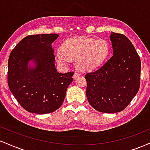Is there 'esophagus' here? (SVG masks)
Wrapping results in <instances>:
<instances>
[{"label": "esophagus", "mask_w": 150, "mask_h": 150, "mask_svg": "<svg viewBox=\"0 0 150 150\" xmlns=\"http://www.w3.org/2000/svg\"><path fill=\"white\" fill-rule=\"evenodd\" d=\"M79 76H80V75H79V73H74V75H73V78L75 79V78H77V77H79Z\"/></svg>", "instance_id": "obj_1"}]
</instances>
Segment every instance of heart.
Returning <instances> with one entry per match:
<instances>
[{"label":"heart","instance_id":"obj_1","mask_svg":"<svg viewBox=\"0 0 150 150\" xmlns=\"http://www.w3.org/2000/svg\"><path fill=\"white\" fill-rule=\"evenodd\" d=\"M110 45L104 39L81 36L68 39L61 45V51L55 53L59 64L65 66L74 61L77 70L91 71L100 66L109 54Z\"/></svg>","mask_w":150,"mask_h":150}]
</instances>
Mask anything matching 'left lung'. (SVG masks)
Instances as JSON below:
<instances>
[{
  "label": "left lung",
  "instance_id": "obj_1",
  "mask_svg": "<svg viewBox=\"0 0 150 150\" xmlns=\"http://www.w3.org/2000/svg\"><path fill=\"white\" fill-rule=\"evenodd\" d=\"M113 55L100 68L85 75L86 98L97 111L115 113L129 105L140 85L141 61L123 34L110 36Z\"/></svg>",
  "mask_w": 150,
  "mask_h": 150
}]
</instances>
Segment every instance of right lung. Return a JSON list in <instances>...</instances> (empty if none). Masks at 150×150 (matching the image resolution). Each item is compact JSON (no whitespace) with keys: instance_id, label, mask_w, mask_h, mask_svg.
Returning <instances> with one entry per match:
<instances>
[{"instance_id":"right-lung-1","label":"right lung","mask_w":150,"mask_h":150,"mask_svg":"<svg viewBox=\"0 0 150 150\" xmlns=\"http://www.w3.org/2000/svg\"><path fill=\"white\" fill-rule=\"evenodd\" d=\"M58 34L28 35L15 46L8 60L9 89L21 106L29 112L47 114L64 102L73 72L60 73L55 68L52 43ZM32 60L33 67H28Z\"/></svg>"}]
</instances>
